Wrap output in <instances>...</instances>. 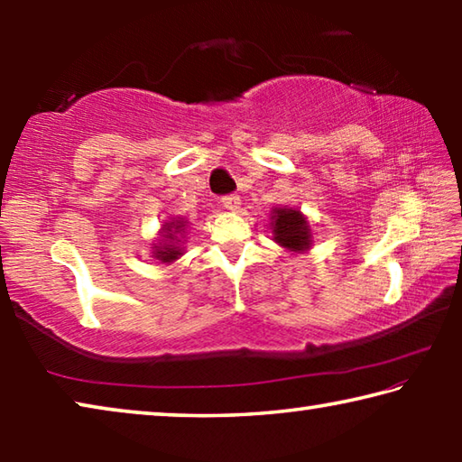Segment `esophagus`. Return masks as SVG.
I'll list each match as a JSON object with an SVG mask.
<instances>
[{
  "label": "esophagus",
  "mask_w": 462,
  "mask_h": 462,
  "mask_svg": "<svg viewBox=\"0 0 462 462\" xmlns=\"http://www.w3.org/2000/svg\"><path fill=\"white\" fill-rule=\"evenodd\" d=\"M222 206H224L226 209H230V212H236V209L240 208V198H238L236 193L224 195V198H222Z\"/></svg>",
  "instance_id": "34e87169"
}]
</instances>
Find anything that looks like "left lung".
I'll use <instances>...</instances> for the list:
<instances>
[{
    "label": "left lung",
    "instance_id": "left-lung-1",
    "mask_svg": "<svg viewBox=\"0 0 462 462\" xmlns=\"http://www.w3.org/2000/svg\"><path fill=\"white\" fill-rule=\"evenodd\" d=\"M273 238H275L281 246L289 250H306L310 248V226L297 209L279 208L273 212Z\"/></svg>",
    "mask_w": 462,
    "mask_h": 462
}]
</instances>
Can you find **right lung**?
I'll use <instances>...</instances> for the list:
<instances>
[{
	"label": "right lung",
	"instance_id": "right-lung-1",
	"mask_svg": "<svg viewBox=\"0 0 462 462\" xmlns=\"http://www.w3.org/2000/svg\"><path fill=\"white\" fill-rule=\"evenodd\" d=\"M183 228H185L183 222H171V224H165V238H167L169 242H167V245L154 246V256H156V259H161L162 263H171V261H175L179 254H183L181 248L177 246L181 240H177V236H175V234L181 232ZM173 239L176 240L175 243L172 242Z\"/></svg>",
	"mask_w": 462,
	"mask_h": 462
}]
</instances>
